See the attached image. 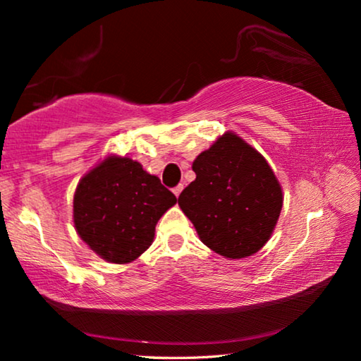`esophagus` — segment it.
<instances>
[{"label": "esophagus", "mask_w": 361, "mask_h": 361, "mask_svg": "<svg viewBox=\"0 0 361 361\" xmlns=\"http://www.w3.org/2000/svg\"><path fill=\"white\" fill-rule=\"evenodd\" d=\"M181 191H183V185H178V186L173 188V194L176 195V197H178V195L181 194Z\"/></svg>", "instance_id": "obj_1"}]
</instances>
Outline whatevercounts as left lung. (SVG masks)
<instances>
[{"label": "left lung", "mask_w": 361, "mask_h": 361, "mask_svg": "<svg viewBox=\"0 0 361 361\" xmlns=\"http://www.w3.org/2000/svg\"><path fill=\"white\" fill-rule=\"evenodd\" d=\"M195 180L178 205L199 239L231 259L252 256L266 245L283 205L282 186L253 146L226 132L192 162Z\"/></svg>", "instance_id": "8db88e82"}]
</instances>
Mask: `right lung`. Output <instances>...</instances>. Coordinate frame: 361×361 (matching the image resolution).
Segmentation results:
<instances>
[{
  "mask_svg": "<svg viewBox=\"0 0 361 361\" xmlns=\"http://www.w3.org/2000/svg\"><path fill=\"white\" fill-rule=\"evenodd\" d=\"M175 204V194L142 164L108 156L78 183L73 221L100 258L127 264L149 248L159 218Z\"/></svg>",
  "mask_w": 361,
  "mask_h": 361,
  "instance_id": "add662e5",
  "label": "right lung"
}]
</instances>
